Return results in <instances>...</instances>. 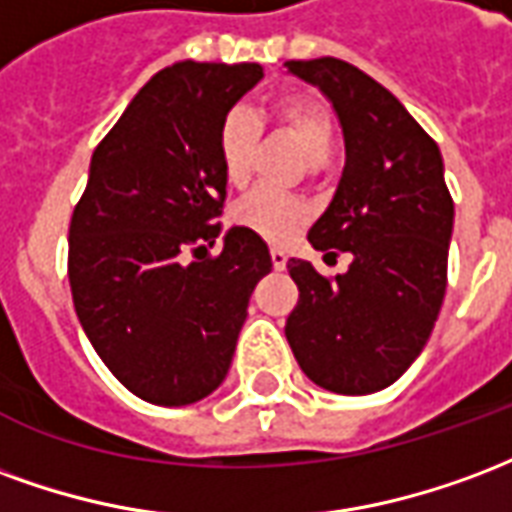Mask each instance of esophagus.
<instances>
[{
  "mask_svg": "<svg viewBox=\"0 0 512 512\" xmlns=\"http://www.w3.org/2000/svg\"><path fill=\"white\" fill-rule=\"evenodd\" d=\"M270 256H272V267H275V270H286V261H289V256H286L283 248H270Z\"/></svg>",
  "mask_w": 512,
  "mask_h": 512,
  "instance_id": "obj_1",
  "label": "esophagus"
}]
</instances>
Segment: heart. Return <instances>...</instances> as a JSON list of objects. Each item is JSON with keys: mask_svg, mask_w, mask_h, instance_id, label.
<instances>
[{"mask_svg": "<svg viewBox=\"0 0 512 512\" xmlns=\"http://www.w3.org/2000/svg\"><path fill=\"white\" fill-rule=\"evenodd\" d=\"M270 119L300 144L311 163L319 166L330 158L335 144V114L327 100L316 95H300V92L283 95L270 106ZM259 136V119L240 108L226 114V119L220 122L218 158L223 179L231 188H242L251 177ZM229 218L234 226L281 245L300 234L302 226L311 218V207L281 190L256 188L231 207Z\"/></svg>", "mask_w": 512, "mask_h": 512, "instance_id": "heart-1", "label": "heart"}]
</instances>
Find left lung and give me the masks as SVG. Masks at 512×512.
Masks as SVG:
<instances>
[{
	"mask_svg": "<svg viewBox=\"0 0 512 512\" xmlns=\"http://www.w3.org/2000/svg\"><path fill=\"white\" fill-rule=\"evenodd\" d=\"M289 73L319 87L341 119L346 166L308 240L327 256L352 253L324 278L289 259L300 300L286 341L302 374L324 390H384L423 352L447 289L453 199L436 141L395 95L343 59H292Z\"/></svg>",
	"mask_w": 512,
	"mask_h": 512,
	"instance_id": "8db88e82",
	"label": "left lung"
}]
</instances>
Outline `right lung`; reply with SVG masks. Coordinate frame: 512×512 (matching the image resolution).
I'll list each match as a JSON object with an SVG mask.
<instances>
[{"mask_svg": "<svg viewBox=\"0 0 512 512\" xmlns=\"http://www.w3.org/2000/svg\"><path fill=\"white\" fill-rule=\"evenodd\" d=\"M261 76L256 62H177L92 152L70 218V292L100 360L149 404H193L226 379L253 286L272 270L267 242L240 226L199 256L226 201L220 122Z\"/></svg>", "mask_w": 512, "mask_h": 512, "instance_id": "obj_1", "label": "right lung"}]
</instances>
